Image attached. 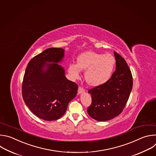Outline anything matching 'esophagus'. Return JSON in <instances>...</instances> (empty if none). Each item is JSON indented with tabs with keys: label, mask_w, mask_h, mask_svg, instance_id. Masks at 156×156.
Masks as SVG:
<instances>
[{
	"label": "esophagus",
	"mask_w": 156,
	"mask_h": 156,
	"mask_svg": "<svg viewBox=\"0 0 156 156\" xmlns=\"http://www.w3.org/2000/svg\"><path fill=\"white\" fill-rule=\"evenodd\" d=\"M85 91V89L81 87H79L78 88V94H81V93H83Z\"/></svg>",
	"instance_id": "esophagus-1"
}]
</instances>
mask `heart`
<instances>
[{"label":"heart","mask_w":156,"mask_h":156,"mask_svg":"<svg viewBox=\"0 0 156 156\" xmlns=\"http://www.w3.org/2000/svg\"><path fill=\"white\" fill-rule=\"evenodd\" d=\"M115 65V58L109 53L86 51L77 59V64L69 65L68 71L72 79L80 78L81 70L85 71V79L91 86H99L107 82L112 76Z\"/></svg>","instance_id":"b5f03b06"}]
</instances>
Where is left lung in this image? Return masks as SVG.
<instances>
[{
	"label": "left lung",
	"mask_w": 156,
	"mask_h": 156,
	"mask_svg": "<svg viewBox=\"0 0 156 156\" xmlns=\"http://www.w3.org/2000/svg\"><path fill=\"white\" fill-rule=\"evenodd\" d=\"M115 71L105 83L88 90L91 105L88 115L98 121H106L119 115L126 106L133 87V79L129 66L120 55L114 51Z\"/></svg>",
	"instance_id": "left-lung-1"
}]
</instances>
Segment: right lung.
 Returning a JSON list of instances; mask_svg holds the SVG:
<instances>
[{
	"instance_id": "add662e5",
	"label": "right lung",
	"mask_w": 156,
	"mask_h": 156,
	"mask_svg": "<svg viewBox=\"0 0 156 156\" xmlns=\"http://www.w3.org/2000/svg\"><path fill=\"white\" fill-rule=\"evenodd\" d=\"M65 50L50 48L31 59L26 69L22 95L26 105L39 118L56 120L63 116L77 93L78 85L67 79L59 65Z\"/></svg>"
}]
</instances>
